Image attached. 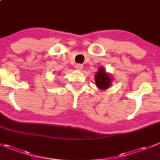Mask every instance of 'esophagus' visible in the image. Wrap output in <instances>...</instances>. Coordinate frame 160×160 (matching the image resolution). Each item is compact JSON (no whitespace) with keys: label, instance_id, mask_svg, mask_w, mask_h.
<instances>
[{"label":"esophagus","instance_id":"1","mask_svg":"<svg viewBox=\"0 0 160 160\" xmlns=\"http://www.w3.org/2000/svg\"><path fill=\"white\" fill-rule=\"evenodd\" d=\"M83 66L81 64H77L75 66L76 69H77V70H81V69H83Z\"/></svg>","mask_w":160,"mask_h":160}]
</instances>
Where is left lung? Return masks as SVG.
Segmentation results:
<instances>
[{
  "instance_id": "left-lung-1",
  "label": "left lung",
  "mask_w": 160,
  "mask_h": 160,
  "mask_svg": "<svg viewBox=\"0 0 160 160\" xmlns=\"http://www.w3.org/2000/svg\"><path fill=\"white\" fill-rule=\"evenodd\" d=\"M94 80L98 88L101 90H106L111 85L112 78L110 76L105 72V69L100 67L97 73L94 75Z\"/></svg>"
}]
</instances>
